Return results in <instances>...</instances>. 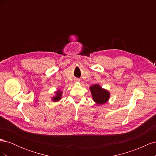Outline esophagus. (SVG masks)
I'll return each mask as SVG.
<instances>
[{"instance_id": "1", "label": "esophagus", "mask_w": 156, "mask_h": 156, "mask_svg": "<svg viewBox=\"0 0 156 156\" xmlns=\"http://www.w3.org/2000/svg\"><path fill=\"white\" fill-rule=\"evenodd\" d=\"M75 83L79 82V79H75Z\"/></svg>"}]
</instances>
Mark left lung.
<instances>
[{
	"label": "left lung",
	"mask_w": 156,
	"mask_h": 156,
	"mask_svg": "<svg viewBox=\"0 0 156 156\" xmlns=\"http://www.w3.org/2000/svg\"><path fill=\"white\" fill-rule=\"evenodd\" d=\"M94 101L98 105L105 104L110 98V92L103 88L99 84H95L89 88Z\"/></svg>",
	"instance_id": "left-lung-1"
}]
</instances>
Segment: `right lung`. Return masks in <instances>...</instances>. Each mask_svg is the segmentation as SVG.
Masks as SVG:
<instances>
[{"instance_id": "right-lung-1", "label": "right lung", "mask_w": 156, "mask_h": 156, "mask_svg": "<svg viewBox=\"0 0 156 156\" xmlns=\"http://www.w3.org/2000/svg\"><path fill=\"white\" fill-rule=\"evenodd\" d=\"M62 96V91L61 90H57L55 92V96L51 98V100L53 102H57L59 101Z\"/></svg>"}]
</instances>
